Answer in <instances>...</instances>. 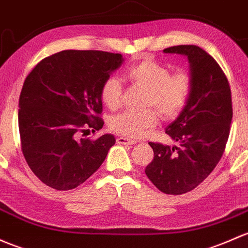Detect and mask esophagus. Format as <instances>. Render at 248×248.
Wrapping results in <instances>:
<instances>
[{
	"label": "esophagus",
	"mask_w": 248,
	"mask_h": 248,
	"mask_svg": "<svg viewBox=\"0 0 248 248\" xmlns=\"http://www.w3.org/2000/svg\"><path fill=\"white\" fill-rule=\"evenodd\" d=\"M116 142H117V144H122V145H133V144H135L134 140L128 139V138H126V137H119L116 139Z\"/></svg>",
	"instance_id": "obj_1"
}]
</instances>
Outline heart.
Here are the masks:
<instances>
[{
    "label": "heart",
    "mask_w": 248,
    "mask_h": 248,
    "mask_svg": "<svg viewBox=\"0 0 248 248\" xmlns=\"http://www.w3.org/2000/svg\"><path fill=\"white\" fill-rule=\"evenodd\" d=\"M124 77L147 90L146 107H155L164 119H174L184 110L191 97L192 76L187 71L171 74L166 65L155 59L145 58L126 67ZM104 106L116 109L121 103L122 87L116 77H109L101 87ZM158 124V114L153 109L145 111L124 110L110 119V128L129 138L142 135Z\"/></svg>",
    "instance_id": "heart-1"
}]
</instances>
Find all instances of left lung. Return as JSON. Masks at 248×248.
I'll return each mask as SVG.
<instances>
[{
	"label": "left lung",
	"instance_id": "obj_1",
	"mask_svg": "<svg viewBox=\"0 0 248 248\" xmlns=\"http://www.w3.org/2000/svg\"><path fill=\"white\" fill-rule=\"evenodd\" d=\"M164 52L187 57L194 85L184 110L165 131L179 146L150 142L155 157L145 173L164 194L182 195L202 183L225 152L233 117L232 93L225 72L204 49L179 45Z\"/></svg>",
	"mask_w": 248,
	"mask_h": 248
}]
</instances>
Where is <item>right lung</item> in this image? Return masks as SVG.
<instances>
[{"label":"right lung","instance_id":"1","mask_svg":"<svg viewBox=\"0 0 248 248\" xmlns=\"http://www.w3.org/2000/svg\"><path fill=\"white\" fill-rule=\"evenodd\" d=\"M124 59L120 53L66 49L46 57L26 77L19 98L23 157L56 190H71L98 170L115 144L111 134L79 139L103 127L101 87Z\"/></svg>","mask_w":248,"mask_h":248}]
</instances>
